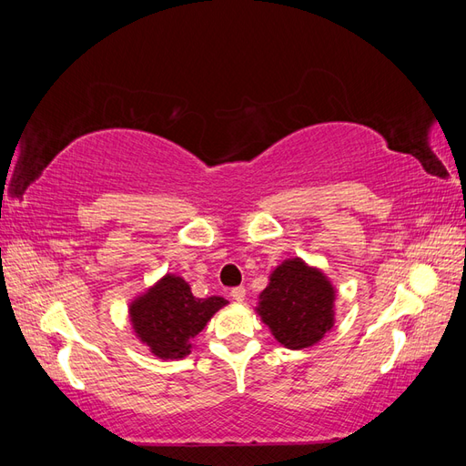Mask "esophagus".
I'll list each match as a JSON object with an SVG mask.
<instances>
[{
    "label": "esophagus",
    "instance_id": "esophagus-1",
    "mask_svg": "<svg viewBox=\"0 0 466 466\" xmlns=\"http://www.w3.org/2000/svg\"><path fill=\"white\" fill-rule=\"evenodd\" d=\"M245 295H247V289L243 286L231 289V298H233L235 303H243L245 301Z\"/></svg>",
    "mask_w": 466,
    "mask_h": 466
}]
</instances>
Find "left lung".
Listing matches in <instances>:
<instances>
[{"label":"left lung","instance_id":"left-lung-1","mask_svg":"<svg viewBox=\"0 0 466 466\" xmlns=\"http://www.w3.org/2000/svg\"><path fill=\"white\" fill-rule=\"evenodd\" d=\"M334 301L329 276L295 257L274 268L255 311L281 346L305 350L334 327Z\"/></svg>","mask_w":466,"mask_h":466}]
</instances>
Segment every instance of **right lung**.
Wrapping results in <instances>:
<instances>
[{
  "label": "right lung",
  "mask_w": 466,
  "mask_h": 466,
  "mask_svg": "<svg viewBox=\"0 0 466 466\" xmlns=\"http://www.w3.org/2000/svg\"><path fill=\"white\" fill-rule=\"evenodd\" d=\"M228 299L192 295L190 284L177 274H165L132 299L128 315L136 338L159 360H182L190 354L194 338Z\"/></svg>",
  "instance_id": "add662e5"
}]
</instances>
